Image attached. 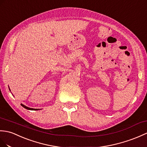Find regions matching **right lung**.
<instances>
[{"label":"right lung","mask_w":147,"mask_h":147,"mask_svg":"<svg viewBox=\"0 0 147 147\" xmlns=\"http://www.w3.org/2000/svg\"><path fill=\"white\" fill-rule=\"evenodd\" d=\"M9 90H10V89H9ZM10 91H11V90H10ZM20 105H21V106H22V107H24V108L27 109V110H40V109H35V108H31L27 107H26V106L24 105L23 104H20Z\"/></svg>","instance_id":"1"}]
</instances>
